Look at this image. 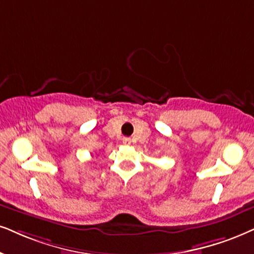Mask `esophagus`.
<instances>
[{"label": "esophagus", "instance_id": "34e87169", "mask_svg": "<svg viewBox=\"0 0 254 254\" xmlns=\"http://www.w3.org/2000/svg\"><path fill=\"white\" fill-rule=\"evenodd\" d=\"M123 144H125V145H129V144H131V139L129 137H123Z\"/></svg>", "mask_w": 254, "mask_h": 254}]
</instances>
